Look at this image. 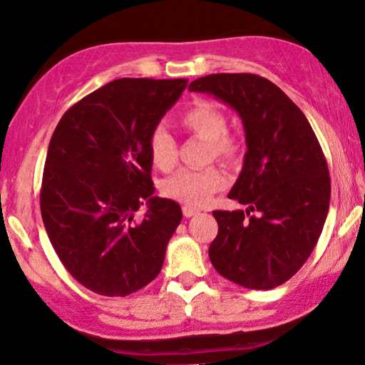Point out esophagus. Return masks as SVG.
Returning <instances> with one entry per match:
<instances>
[{
	"label": "esophagus",
	"mask_w": 365,
	"mask_h": 365,
	"mask_svg": "<svg viewBox=\"0 0 365 365\" xmlns=\"http://www.w3.org/2000/svg\"><path fill=\"white\" fill-rule=\"evenodd\" d=\"M200 213V210H196V208H192V206H182V215L186 218H191V217H195V215H197Z\"/></svg>",
	"instance_id": "1"
}]
</instances>
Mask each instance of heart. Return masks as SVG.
<instances>
[{
    "instance_id": "heart-1",
    "label": "heart",
    "mask_w": 365,
    "mask_h": 365,
    "mask_svg": "<svg viewBox=\"0 0 365 365\" xmlns=\"http://www.w3.org/2000/svg\"><path fill=\"white\" fill-rule=\"evenodd\" d=\"M184 128L210 143L208 159L233 162L242 155V142L228 133V120L223 110L211 101H196L181 116ZM148 155L160 170L173 169L178 162V147L169 130L155 127L148 137ZM225 186V175L218 168L181 169L160 184L162 195L187 206H203Z\"/></svg>"
}]
</instances>
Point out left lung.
I'll use <instances>...</instances> for the list:
<instances>
[{"label":"left lung","instance_id":"obj_1","mask_svg":"<svg viewBox=\"0 0 365 365\" xmlns=\"http://www.w3.org/2000/svg\"><path fill=\"white\" fill-rule=\"evenodd\" d=\"M190 91L208 93L240 115L244 168L228 192L247 210L213 211V267L249 289L281 286L307 262L330 206V174L303 111L257 74H210Z\"/></svg>","mask_w":365,"mask_h":365}]
</instances>
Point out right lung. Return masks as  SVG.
<instances>
[{
    "instance_id": "right-lung-1",
    "label": "right lung",
    "mask_w": 365,
    "mask_h": 365,
    "mask_svg": "<svg viewBox=\"0 0 365 365\" xmlns=\"http://www.w3.org/2000/svg\"><path fill=\"white\" fill-rule=\"evenodd\" d=\"M186 84L111 81L71 106L53 130L40 190L42 220L67 272L96 294H132L159 276L182 211L154 196L148 137ZM142 204L148 213L135 222Z\"/></svg>"
}]
</instances>
